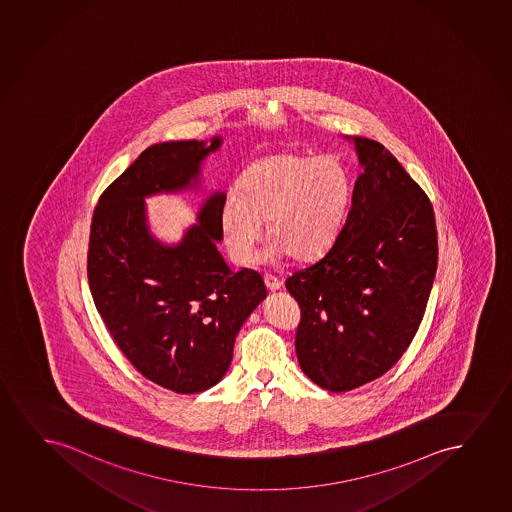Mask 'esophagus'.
Instances as JSON below:
<instances>
[{
    "label": "esophagus",
    "instance_id": "34e87169",
    "mask_svg": "<svg viewBox=\"0 0 512 512\" xmlns=\"http://www.w3.org/2000/svg\"><path fill=\"white\" fill-rule=\"evenodd\" d=\"M264 283H266L267 290H271V292H276V290L281 288V281L276 276H273V274H266L264 276Z\"/></svg>",
    "mask_w": 512,
    "mask_h": 512
}]
</instances>
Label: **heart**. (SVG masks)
<instances>
[{
    "label": "heart",
    "instance_id": "heart-1",
    "mask_svg": "<svg viewBox=\"0 0 512 512\" xmlns=\"http://www.w3.org/2000/svg\"><path fill=\"white\" fill-rule=\"evenodd\" d=\"M351 179L333 156L281 153L255 161L220 208L229 257L252 260L266 222L269 255L299 262L319 259L339 238L351 205Z\"/></svg>",
    "mask_w": 512,
    "mask_h": 512
}]
</instances>
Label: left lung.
<instances>
[{
	"label": "left lung",
	"instance_id": "8db88e82",
	"mask_svg": "<svg viewBox=\"0 0 512 512\" xmlns=\"http://www.w3.org/2000/svg\"><path fill=\"white\" fill-rule=\"evenodd\" d=\"M365 166L332 248L286 279L300 307V368L326 391L382 377L408 349L438 269L434 210L380 142L352 137Z\"/></svg>",
	"mask_w": 512,
	"mask_h": 512
}]
</instances>
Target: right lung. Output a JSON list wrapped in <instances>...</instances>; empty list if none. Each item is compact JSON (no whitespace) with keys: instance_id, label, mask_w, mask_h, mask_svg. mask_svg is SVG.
Masks as SVG:
<instances>
[{"instance_id":"add662e5","label":"right lung","mask_w":512,"mask_h":512,"mask_svg":"<svg viewBox=\"0 0 512 512\" xmlns=\"http://www.w3.org/2000/svg\"><path fill=\"white\" fill-rule=\"evenodd\" d=\"M220 142L147 147L100 194L90 226L88 285L107 332L137 372L179 394L224 377L239 328L267 297L259 273H233L217 250L226 194L206 201L179 245H161L146 226L144 198L191 186Z\"/></svg>"}]
</instances>
